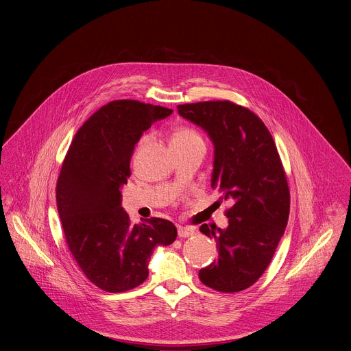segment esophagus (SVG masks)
<instances>
[{
	"label": "esophagus",
	"instance_id": "34e87169",
	"mask_svg": "<svg viewBox=\"0 0 351 351\" xmlns=\"http://www.w3.org/2000/svg\"><path fill=\"white\" fill-rule=\"evenodd\" d=\"M178 234L180 238H187L194 235L195 230L193 228H186V226H178Z\"/></svg>",
	"mask_w": 351,
	"mask_h": 351
}]
</instances>
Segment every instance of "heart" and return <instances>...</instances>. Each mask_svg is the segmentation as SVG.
I'll use <instances>...</instances> for the list:
<instances>
[{
    "label": "heart",
    "mask_w": 351,
    "mask_h": 351,
    "mask_svg": "<svg viewBox=\"0 0 351 351\" xmlns=\"http://www.w3.org/2000/svg\"><path fill=\"white\" fill-rule=\"evenodd\" d=\"M149 141H151V136L145 134L141 138L140 145H145ZM189 144H204V141H203V137L193 128H189V126L178 128L172 134L171 145L176 147V145H189Z\"/></svg>",
    "instance_id": "b5f03b06"
}]
</instances>
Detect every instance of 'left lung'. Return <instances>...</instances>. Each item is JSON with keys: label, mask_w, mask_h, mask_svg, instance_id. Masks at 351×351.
Here are the masks:
<instances>
[{"label": "left lung", "mask_w": 351, "mask_h": 351, "mask_svg": "<svg viewBox=\"0 0 351 351\" xmlns=\"http://www.w3.org/2000/svg\"><path fill=\"white\" fill-rule=\"evenodd\" d=\"M214 144L211 187L233 202L228 229L200 226L217 241L218 260L199 271L200 281L223 293L252 287L268 268L289 217V189L272 134L247 108L230 101L178 106Z\"/></svg>", "instance_id": "1"}]
</instances>
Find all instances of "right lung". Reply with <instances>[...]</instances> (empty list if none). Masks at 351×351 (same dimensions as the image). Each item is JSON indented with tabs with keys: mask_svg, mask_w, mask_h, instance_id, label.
Returning <instances> with one entry per match:
<instances>
[{
	"mask_svg": "<svg viewBox=\"0 0 351 351\" xmlns=\"http://www.w3.org/2000/svg\"><path fill=\"white\" fill-rule=\"evenodd\" d=\"M171 109L134 99L112 101L79 128L56 184V203L69 249L84 276L117 293L148 277L154 249L178 235L167 219L133 225L121 207L130 156L143 132Z\"/></svg>",
	"mask_w": 351,
	"mask_h": 351,
	"instance_id": "add662e5",
	"label": "right lung"
}]
</instances>
